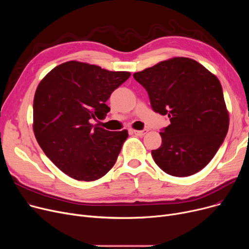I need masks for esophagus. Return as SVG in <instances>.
Returning <instances> with one entry per match:
<instances>
[{"instance_id":"34e87169","label":"esophagus","mask_w":249,"mask_h":249,"mask_svg":"<svg viewBox=\"0 0 249 249\" xmlns=\"http://www.w3.org/2000/svg\"><path fill=\"white\" fill-rule=\"evenodd\" d=\"M147 131H148V130H146V129H144V130H132V133L141 137V136H144L147 133Z\"/></svg>"}]
</instances>
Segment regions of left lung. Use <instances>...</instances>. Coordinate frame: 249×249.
Instances as JSON below:
<instances>
[{"label":"left lung","mask_w":249,"mask_h":249,"mask_svg":"<svg viewBox=\"0 0 249 249\" xmlns=\"http://www.w3.org/2000/svg\"><path fill=\"white\" fill-rule=\"evenodd\" d=\"M147 90L152 109L169 118L152 158L164 173L184 178L212 160L229 127L218 77L198 61L173 57L133 74Z\"/></svg>","instance_id":"left-lung-1"}]
</instances>
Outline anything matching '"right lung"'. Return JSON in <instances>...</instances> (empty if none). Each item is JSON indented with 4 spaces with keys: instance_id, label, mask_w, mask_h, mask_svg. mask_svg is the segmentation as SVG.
<instances>
[{
    "instance_id": "1",
    "label": "right lung",
    "mask_w": 249,
    "mask_h": 249,
    "mask_svg": "<svg viewBox=\"0 0 249 249\" xmlns=\"http://www.w3.org/2000/svg\"><path fill=\"white\" fill-rule=\"evenodd\" d=\"M95 64L71 60L51 70L37 86L33 131L38 144L61 172L91 181L115 164L128 131H108L91 119H104L113 90L130 76Z\"/></svg>"
}]
</instances>
